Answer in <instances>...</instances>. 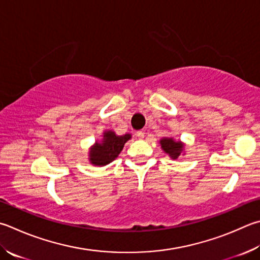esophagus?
Masks as SVG:
<instances>
[{"label": "esophagus", "mask_w": 260, "mask_h": 260, "mask_svg": "<svg viewBox=\"0 0 260 260\" xmlns=\"http://www.w3.org/2000/svg\"><path fill=\"white\" fill-rule=\"evenodd\" d=\"M144 132L143 131H138V132H136V136H138V138L139 139H143L144 138Z\"/></svg>", "instance_id": "34e87169"}]
</instances>
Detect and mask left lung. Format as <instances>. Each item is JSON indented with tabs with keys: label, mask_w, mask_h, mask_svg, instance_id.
I'll list each match as a JSON object with an SVG mask.
<instances>
[{
	"label": "left lung",
	"mask_w": 260,
	"mask_h": 260,
	"mask_svg": "<svg viewBox=\"0 0 260 260\" xmlns=\"http://www.w3.org/2000/svg\"><path fill=\"white\" fill-rule=\"evenodd\" d=\"M161 148L165 152L168 153L173 159H176L182 152L183 144L181 142H176L173 139H162L160 141Z\"/></svg>",
	"instance_id": "obj_1"
}]
</instances>
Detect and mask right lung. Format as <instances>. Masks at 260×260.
<instances>
[{
  "instance_id": "add662e5",
  "label": "right lung",
  "mask_w": 260,
  "mask_h": 260,
  "mask_svg": "<svg viewBox=\"0 0 260 260\" xmlns=\"http://www.w3.org/2000/svg\"><path fill=\"white\" fill-rule=\"evenodd\" d=\"M131 139V134L117 136L115 132H106L102 143H95L89 152V160L95 166H105L115 160L124 144Z\"/></svg>"
}]
</instances>
